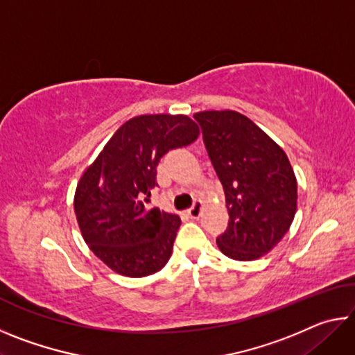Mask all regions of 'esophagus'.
<instances>
[{
	"instance_id": "1",
	"label": "esophagus",
	"mask_w": 355,
	"mask_h": 355,
	"mask_svg": "<svg viewBox=\"0 0 355 355\" xmlns=\"http://www.w3.org/2000/svg\"><path fill=\"white\" fill-rule=\"evenodd\" d=\"M202 211H203V203L200 200H197L194 205H192V208L188 209V214L191 219H199Z\"/></svg>"
}]
</instances>
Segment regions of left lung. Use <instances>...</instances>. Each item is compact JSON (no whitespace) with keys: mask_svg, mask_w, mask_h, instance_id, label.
<instances>
[{"mask_svg":"<svg viewBox=\"0 0 355 355\" xmlns=\"http://www.w3.org/2000/svg\"><path fill=\"white\" fill-rule=\"evenodd\" d=\"M194 119L225 192L228 227L216 244L232 260H257L280 243L296 214L297 182L290 159L241 112L202 111Z\"/></svg>","mask_w":355,"mask_h":355,"instance_id":"8db88e82","label":"left lung"}]
</instances>
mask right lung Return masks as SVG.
I'll return each mask as SVG.
<instances>
[{"label":"right lung","mask_w":355,"mask_h":355,"mask_svg":"<svg viewBox=\"0 0 355 355\" xmlns=\"http://www.w3.org/2000/svg\"><path fill=\"white\" fill-rule=\"evenodd\" d=\"M199 137L183 114H144L120 127L75 191V214L84 241L107 268L125 277H146L169 261L182 220L148 207L156 166L169 150Z\"/></svg>","instance_id":"right-lung-1"}]
</instances>
